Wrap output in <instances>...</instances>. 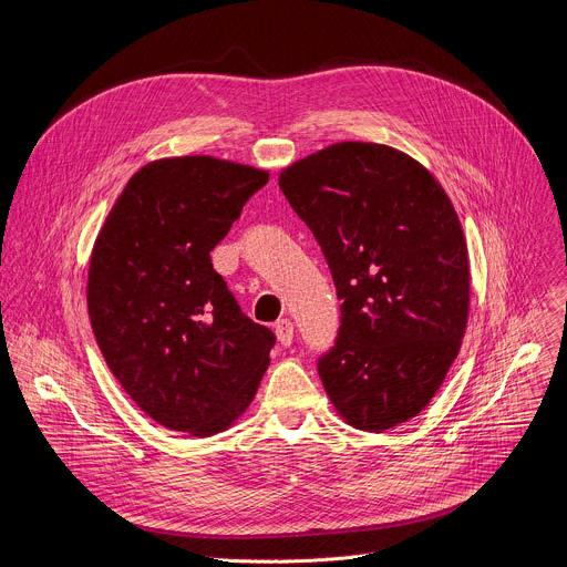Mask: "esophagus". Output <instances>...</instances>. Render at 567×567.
<instances>
[{
	"label": "esophagus",
	"mask_w": 567,
	"mask_h": 567,
	"mask_svg": "<svg viewBox=\"0 0 567 567\" xmlns=\"http://www.w3.org/2000/svg\"><path fill=\"white\" fill-rule=\"evenodd\" d=\"M274 330H276V337H278V341H280V346H291L293 343V326H291V320L289 318H282V320H278L276 326H274Z\"/></svg>",
	"instance_id": "esophagus-1"
}]
</instances>
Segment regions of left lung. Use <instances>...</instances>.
I'll return each instance as SVG.
<instances>
[{"label":"left lung","instance_id":"8db88e82","mask_svg":"<svg viewBox=\"0 0 567 567\" xmlns=\"http://www.w3.org/2000/svg\"><path fill=\"white\" fill-rule=\"evenodd\" d=\"M278 184L343 302L337 341L318 359L322 385L354 429L409 422L466 330L468 256L449 195L409 154L359 141L296 161Z\"/></svg>","mask_w":567,"mask_h":567}]
</instances>
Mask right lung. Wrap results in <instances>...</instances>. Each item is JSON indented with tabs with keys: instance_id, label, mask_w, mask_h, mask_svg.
Masks as SVG:
<instances>
[{
	"instance_id": "add662e5",
	"label": "right lung",
	"mask_w": 567,
	"mask_h": 567,
	"mask_svg": "<svg viewBox=\"0 0 567 567\" xmlns=\"http://www.w3.org/2000/svg\"><path fill=\"white\" fill-rule=\"evenodd\" d=\"M269 173L213 156L161 158L116 199L94 245L87 307L99 348L161 426L208 437L247 411L276 334L239 309L213 269Z\"/></svg>"
}]
</instances>
